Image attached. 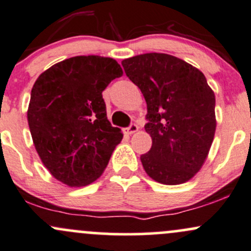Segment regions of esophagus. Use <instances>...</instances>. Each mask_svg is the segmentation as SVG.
Masks as SVG:
<instances>
[{
    "label": "esophagus",
    "instance_id": "34e87169",
    "mask_svg": "<svg viewBox=\"0 0 251 251\" xmlns=\"http://www.w3.org/2000/svg\"><path fill=\"white\" fill-rule=\"evenodd\" d=\"M138 129H139L138 125H135V123H131L128 128H126V134H133V133H135V131H138Z\"/></svg>",
    "mask_w": 251,
    "mask_h": 251
}]
</instances>
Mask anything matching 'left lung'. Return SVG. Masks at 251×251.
I'll list each match as a JSON object with an SVG mask.
<instances>
[{
	"label": "left lung",
	"mask_w": 251,
	"mask_h": 251,
	"mask_svg": "<svg viewBox=\"0 0 251 251\" xmlns=\"http://www.w3.org/2000/svg\"><path fill=\"white\" fill-rule=\"evenodd\" d=\"M147 104L152 146L140 159L150 177L179 185L196 175L215 134V95L205 76L176 56L147 53L122 61Z\"/></svg>",
	"instance_id": "1"
}]
</instances>
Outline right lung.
I'll use <instances>...</instances> for the list:
<instances>
[{"instance_id": "right-lung-1", "label": "right lung", "mask_w": 251, "mask_h": 251, "mask_svg": "<svg viewBox=\"0 0 251 251\" xmlns=\"http://www.w3.org/2000/svg\"><path fill=\"white\" fill-rule=\"evenodd\" d=\"M123 75L111 58L81 55L40 75L27 122L36 151L59 181L78 187L101 175L123 134L111 126L102 92Z\"/></svg>"}]
</instances>
